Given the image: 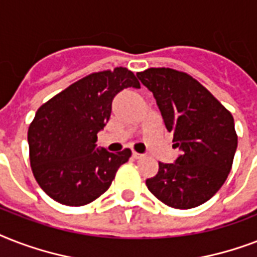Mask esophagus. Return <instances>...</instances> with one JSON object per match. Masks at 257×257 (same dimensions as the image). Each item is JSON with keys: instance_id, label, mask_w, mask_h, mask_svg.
<instances>
[{"instance_id": "1", "label": "esophagus", "mask_w": 257, "mask_h": 257, "mask_svg": "<svg viewBox=\"0 0 257 257\" xmlns=\"http://www.w3.org/2000/svg\"><path fill=\"white\" fill-rule=\"evenodd\" d=\"M132 157L133 159H141V157H143V155H141V153H137V152H132Z\"/></svg>"}]
</instances>
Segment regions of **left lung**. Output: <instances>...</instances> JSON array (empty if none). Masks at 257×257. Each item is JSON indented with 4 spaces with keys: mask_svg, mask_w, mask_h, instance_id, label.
<instances>
[{
    "mask_svg": "<svg viewBox=\"0 0 257 257\" xmlns=\"http://www.w3.org/2000/svg\"><path fill=\"white\" fill-rule=\"evenodd\" d=\"M137 77L153 93L173 145L181 151L173 164L159 163L147 187L168 207H199L219 191L232 168L237 148L233 117L184 72L149 68Z\"/></svg>",
    "mask_w": 257,
    "mask_h": 257,
    "instance_id": "1",
    "label": "left lung"
}]
</instances>
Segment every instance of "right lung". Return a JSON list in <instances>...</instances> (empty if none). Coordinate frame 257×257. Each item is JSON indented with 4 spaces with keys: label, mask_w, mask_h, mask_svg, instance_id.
I'll return each mask as SVG.
<instances>
[{
    "label": "right lung",
    "mask_w": 257,
    "mask_h": 257,
    "mask_svg": "<svg viewBox=\"0 0 257 257\" xmlns=\"http://www.w3.org/2000/svg\"><path fill=\"white\" fill-rule=\"evenodd\" d=\"M131 86L140 88V82L120 66L89 74L38 108L28 131L30 167L42 191L57 203H92L129 160L131 149L110 153L96 148V141L114 96Z\"/></svg>",
    "instance_id": "1"
}]
</instances>
